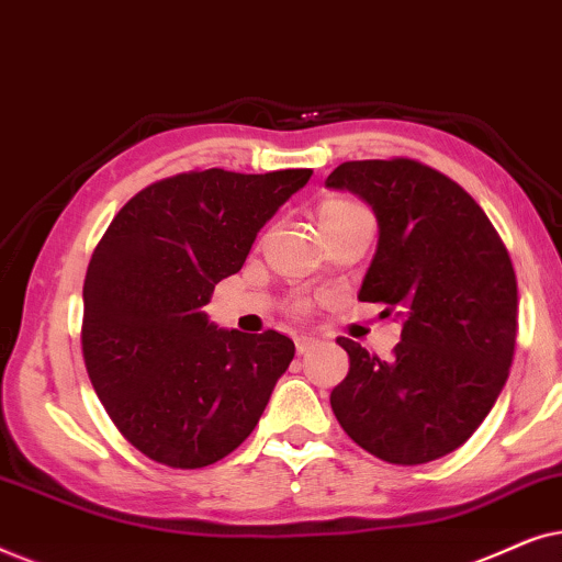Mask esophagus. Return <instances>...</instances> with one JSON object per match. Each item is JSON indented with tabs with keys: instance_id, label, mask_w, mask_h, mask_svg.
<instances>
[{
	"instance_id": "esophagus-1",
	"label": "esophagus",
	"mask_w": 562,
	"mask_h": 562,
	"mask_svg": "<svg viewBox=\"0 0 562 562\" xmlns=\"http://www.w3.org/2000/svg\"><path fill=\"white\" fill-rule=\"evenodd\" d=\"M317 342H319L317 337H312V335H299V337H296V352H299V356H304V352H310Z\"/></svg>"
}]
</instances>
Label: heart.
I'll list each match as a JSON object with an SVG mask.
<instances>
[{"label":"heart","instance_id":"obj_1","mask_svg":"<svg viewBox=\"0 0 562 562\" xmlns=\"http://www.w3.org/2000/svg\"><path fill=\"white\" fill-rule=\"evenodd\" d=\"M356 212H363V206L350 202V199H342V196L325 199V202L317 206V225L322 229V227L333 225V222H340L345 217H350V214H356Z\"/></svg>","mask_w":562,"mask_h":562}]
</instances>
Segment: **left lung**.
Masks as SVG:
<instances>
[{
	"mask_svg": "<svg viewBox=\"0 0 562 562\" xmlns=\"http://www.w3.org/2000/svg\"><path fill=\"white\" fill-rule=\"evenodd\" d=\"M329 189L358 194L379 220L360 302L404 319L394 358L340 337L350 371L329 396L371 456L419 465L458 450L496 404L517 342V276L475 199L412 158L348 160Z\"/></svg>",
	"mask_w": 562,
	"mask_h": 562,
	"instance_id": "left-lung-1",
	"label": "left lung"
}]
</instances>
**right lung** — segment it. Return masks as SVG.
<instances>
[{
  "mask_svg": "<svg viewBox=\"0 0 562 562\" xmlns=\"http://www.w3.org/2000/svg\"><path fill=\"white\" fill-rule=\"evenodd\" d=\"M310 176L176 173L137 191L94 248L83 279V363L120 432L156 463L189 471L229 456L286 373V335L217 329L202 306Z\"/></svg>",
  "mask_w": 562,
  "mask_h": 562,
  "instance_id": "add662e5",
  "label": "right lung"
}]
</instances>
